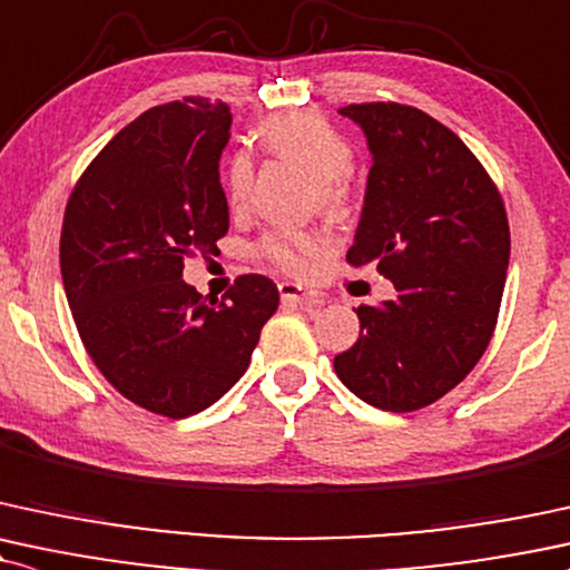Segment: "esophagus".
<instances>
[{
	"mask_svg": "<svg viewBox=\"0 0 570 570\" xmlns=\"http://www.w3.org/2000/svg\"><path fill=\"white\" fill-rule=\"evenodd\" d=\"M278 294H281V299H284V303H324V297H321L318 292L305 289V286L292 284V281H284V284H278Z\"/></svg>",
	"mask_w": 570,
	"mask_h": 570,
	"instance_id": "obj_1",
	"label": "esophagus"
}]
</instances>
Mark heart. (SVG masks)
<instances>
[{"instance_id":"b5f03b06","label":"heart","mask_w":570,"mask_h":570,"mask_svg":"<svg viewBox=\"0 0 570 570\" xmlns=\"http://www.w3.org/2000/svg\"><path fill=\"white\" fill-rule=\"evenodd\" d=\"M263 148L273 156L297 161L315 180V202L328 217H347L353 209L351 173L355 150L326 119L315 114H284L259 127ZM255 164L249 154H236L228 164V198L233 209L249 204ZM332 238L321 230H276L259 242L257 255L281 273L305 276L328 255Z\"/></svg>"}]
</instances>
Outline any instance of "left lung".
Wrapping results in <instances>:
<instances>
[{
    "label": "left lung",
    "mask_w": 570,
    "mask_h": 570,
    "mask_svg": "<svg viewBox=\"0 0 570 570\" xmlns=\"http://www.w3.org/2000/svg\"><path fill=\"white\" fill-rule=\"evenodd\" d=\"M374 164L347 249L374 265L395 299L361 305V334L334 372L361 401L406 414L435 403L489 347L510 265L497 183L459 137L414 106L353 102Z\"/></svg>",
    "instance_id": "8db88e82"
}]
</instances>
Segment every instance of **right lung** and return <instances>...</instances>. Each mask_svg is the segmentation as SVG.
Returning a JSON list of instances; mask_svg holds the SVG:
<instances>
[{
    "mask_svg": "<svg viewBox=\"0 0 570 570\" xmlns=\"http://www.w3.org/2000/svg\"><path fill=\"white\" fill-rule=\"evenodd\" d=\"M228 102L185 98L137 116L68 196L60 273L73 324L100 374L135 406L183 420L242 380L278 307L271 278L246 273L223 299L183 281L185 257L228 233L219 156Z\"/></svg>",
    "mask_w": 570,
    "mask_h": 570,
    "instance_id": "1",
    "label": "right lung"
}]
</instances>
